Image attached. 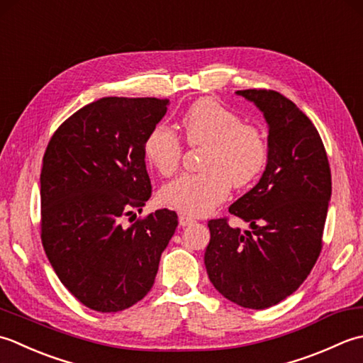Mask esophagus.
Masks as SVG:
<instances>
[{"mask_svg": "<svg viewBox=\"0 0 363 363\" xmlns=\"http://www.w3.org/2000/svg\"><path fill=\"white\" fill-rule=\"evenodd\" d=\"M179 223H180L182 227H186V225H189V224H194L196 219L191 218V216H186V214H180Z\"/></svg>", "mask_w": 363, "mask_h": 363, "instance_id": "obj_1", "label": "esophagus"}]
</instances>
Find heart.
Instances as JSON below:
<instances>
[{"instance_id": "1", "label": "heart", "mask_w": 363, "mask_h": 363, "mask_svg": "<svg viewBox=\"0 0 363 363\" xmlns=\"http://www.w3.org/2000/svg\"><path fill=\"white\" fill-rule=\"evenodd\" d=\"M183 138L189 147H205L203 172L182 175L161 189V201L189 216H201L223 203L230 188H246L264 171L269 143L254 123L218 100L205 97L191 103L180 117ZM147 162L164 177L182 164L183 145L174 131L153 128L144 143Z\"/></svg>"}]
</instances>
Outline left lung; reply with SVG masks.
<instances>
[{
  "mask_svg": "<svg viewBox=\"0 0 363 363\" xmlns=\"http://www.w3.org/2000/svg\"><path fill=\"white\" fill-rule=\"evenodd\" d=\"M238 94L263 111L269 160L260 182L228 208L252 230L232 228L225 216L208 220L205 266L224 298L263 310L298 290L321 254L330 167L320 133L291 100L269 89Z\"/></svg>",
  "mask_w": 363,
  "mask_h": 363,
  "instance_id": "8db88e82",
  "label": "left lung"
}]
</instances>
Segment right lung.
<instances>
[{
    "label": "right lung",
    "instance_id": "right-lung-1",
    "mask_svg": "<svg viewBox=\"0 0 363 363\" xmlns=\"http://www.w3.org/2000/svg\"><path fill=\"white\" fill-rule=\"evenodd\" d=\"M167 105L155 97L89 103L59 125L43 153V250L62 285L101 313L121 312L150 291L179 225L167 208L123 225L152 196L144 143Z\"/></svg>",
    "mask_w": 363,
    "mask_h": 363
}]
</instances>
